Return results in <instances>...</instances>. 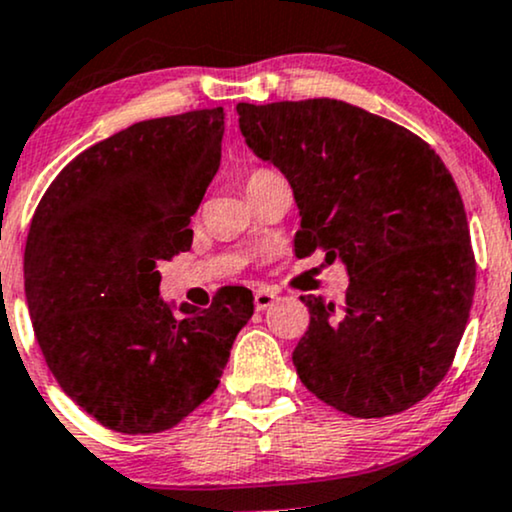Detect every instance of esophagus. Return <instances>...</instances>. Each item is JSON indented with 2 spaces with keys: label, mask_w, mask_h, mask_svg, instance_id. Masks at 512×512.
I'll list each match as a JSON object with an SVG mask.
<instances>
[{
  "label": "esophagus",
  "mask_w": 512,
  "mask_h": 512,
  "mask_svg": "<svg viewBox=\"0 0 512 512\" xmlns=\"http://www.w3.org/2000/svg\"><path fill=\"white\" fill-rule=\"evenodd\" d=\"M276 298H279V296H276V291H272V289H264V286H262V289H257V291H255V308H257V310H267V308H272Z\"/></svg>",
  "instance_id": "obj_1"
}]
</instances>
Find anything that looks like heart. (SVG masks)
Listing matches in <instances>:
<instances>
[{
  "instance_id": "1",
  "label": "heart",
  "mask_w": 512,
  "mask_h": 512,
  "mask_svg": "<svg viewBox=\"0 0 512 512\" xmlns=\"http://www.w3.org/2000/svg\"><path fill=\"white\" fill-rule=\"evenodd\" d=\"M269 175H274L272 170H255V173H250V178H248V187H250V185H255V182L264 180V178H269Z\"/></svg>"
}]
</instances>
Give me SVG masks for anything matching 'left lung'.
Segmentation results:
<instances>
[{"label": "left lung", "mask_w": 512, "mask_h": 512, "mask_svg": "<svg viewBox=\"0 0 512 512\" xmlns=\"http://www.w3.org/2000/svg\"><path fill=\"white\" fill-rule=\"evenodd\" d=\"M236 110L252 154L289 180L296 255L322 250L349 272L342 308L301 296L298 378L358 419L414 407L448 373L477 281L450 170L414 132L334 98Z\"/></svg>", "instance_id": "8db88e82"}]
</instances>
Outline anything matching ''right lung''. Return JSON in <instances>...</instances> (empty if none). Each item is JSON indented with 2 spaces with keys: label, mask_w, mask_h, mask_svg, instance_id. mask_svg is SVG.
Segmentation results:
<instances>
[{
  "label": "right lung",
  "mask_w": 512,
  "mask_h": 512,
  "mask_svg": "<svg viewBox=\"0 0 512 512\" xmlns=\"http://www.w3.org/2000/svg\"><path fill=\"white\" fill-rule=\"evenodd\" d=\"M223 108L156 117L81 151L52 180L23 255L45 363L98 424L127 436L180 424L219 385L255 310L226 286L209 308L161 298L158 264L190 250L221 163Z\"/></svg>",
  "instance_id": "right-lung-1"
}]
</instances>
